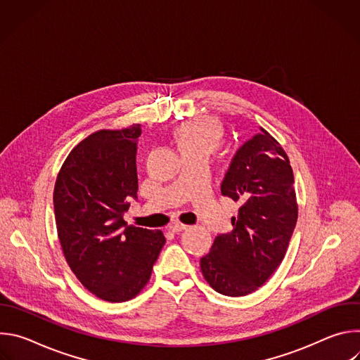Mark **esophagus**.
<instances>
[{
  "label": "esophagus",
  "mask_w": 360,
  "mask_h": 360,
  "mask_svg": "<svg viewBox=\"0 0 360 360\" xmlns=\"http://www.w3.org/2000/svg\"><path fill=\"white\" fill-rule=\"evenodd\" d=\"M186 228H188V226L184 225V224H181V222H174V224L169 226V229H171L174 233H179V232L185 231Z\"/></svg>",
  "instance_id": "34e87169"
}]
</instances>
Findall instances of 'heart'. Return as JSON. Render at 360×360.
Here are the masks:
<instances>
[{"instance_id":"b5f03b06","label":"heart","mask_w":360,"mask_h":360,"mask_svg":"<svg viewBox=\"0 0 360 360\" xmlns=\"http://www.w3.org/2000/svg\"><path fill=\"white\" fill-rule=\"evenodd\" d=\"M172 136L182 157H210L222 145L225 131L218 120L207 115H198L179 124L174 129Z\"/></svg>"}]
</instances>
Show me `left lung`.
Returning a JSON list of instances; mask_svg holds the SVG:
<instances>
[{"label": "left lung", "instance_id": "8db88e82", "mask_svg": "<svg viewBox=\"0 0 360 360\" xmlns=\"http://www.w3.org/2000/svg\"><path fill=\"white\" fill-rule=\"evenodd\" d=\"M293 184L286 152L264 128L238 149L221 185L224 196L240 203L238 218L200 259L202 275L217 292L249 295L281 265L297 221Z\"/></svg>", "mask_w": 360, "mask_h": 360}]
</instances>
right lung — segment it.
Segmentation results:
<instances>
[{"label": "right lung", "instance_id": "obj_1", "mask_svg": "<svg viewBox=\"0 0 360 360\" xmlns=\"http://www.w3.org/2000/svg\"><path fill=\"white\" fill-rule=\"evenodd\" d=\"M141 125L101 129L64 161L54 188L58 239L74 275L95 296L127 302L148 283L165 245L161 231L127 226L136 198Z\"/></svg>", "mask_w": 360, "mask_h": 360}]
</instances>
